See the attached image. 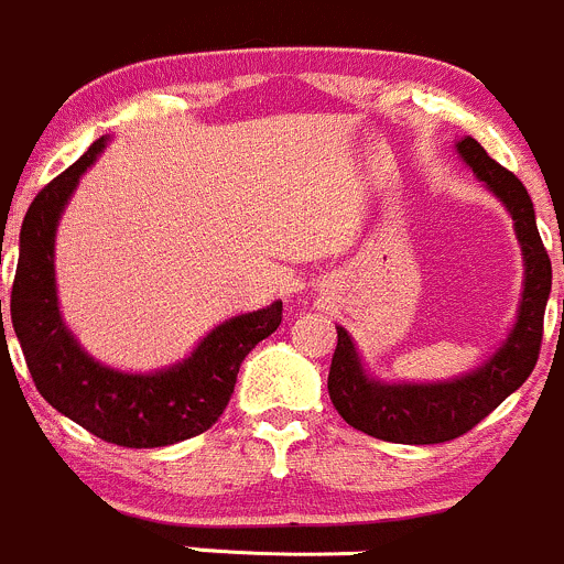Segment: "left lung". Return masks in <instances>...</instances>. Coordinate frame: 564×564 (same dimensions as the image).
<instances>
[{"instance_id":"8db88e82","label":"left lung","mask_w":564,"mask_h":564,"mask_svg":"<svg viewBox=\"0 0 564 564\" xmlns=\"http://www.w3.org/2000/svg\"><path fill=\"white\" fill-rule=\"evenodd\" d=\"M479 183L512 216L523 254V290L516 323L505 343L479 367L458 378L431 383L381 381L365 367L354 337L337 326V350L328 370V398L345 422L372 438L394 444H442L464 436L496 405L510 398L538 365L543 315L551 293V260L540 241L534 205L512 172L496 164L477 139L455 142Z\"/></svg>"}]
</instances>
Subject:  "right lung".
<instances>
[{
    "label": "right lung",
    "mask_w": 564,
    "mask_h": 564,
    "mask_svg": "<svg viewBox=\"0 0 564 564\" xmlns=\"http://www.w3.org/2000/svg\"><path fill=\"white\" fill-rule=\"evenodd\" d=\"M106 142L109 137L93 142L74 166L32 199L21 225L10 317L32 381L48 405L117 447H170L199 436L219 420L241 361L280 328L282 301L219 323L186 359L153 372L117 370L87 354L59 312L54 241L82 175L104 153Z\"/></svg>",
    "instance_id": "1"
}]
</instances>
